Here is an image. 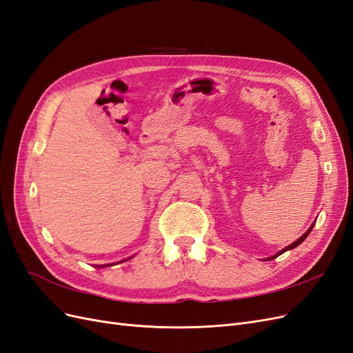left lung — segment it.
Returning a JSON list of instances; mask_svg holds the SVG:
<instances>
[{
    "instance_id": "obj_1",
    "label": "left lung",
    "mask_w": 353,
    "mask_h": 353,
    "mask_svg": "<svg viewBox=\"0 0 353 353\" xmlns=\"http://www.w3.org/2000/svg\"><path fill=\"white\" fill-rule=\"evenodd\" d=\"M315 222H316V221H314V222H312V225L307 228V231H306V232L303 234V236H302L301 239H297V240H296L294 243H292V244H288V245H287V248H284V249H283V250H280L279 253H275L274 256H270V258H266L265 261H272V259H275V258H276V256H280V254H283L284 252H287V250H292V249L297 248V245H299V244H301V243H302V241H303V240H305V239H306V237L309 236V232H311V231H312V228H314V225H315Z\"/></svg>"
}]
</instances>
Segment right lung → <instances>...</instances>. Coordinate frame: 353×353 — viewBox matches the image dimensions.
<instances>
[{
  "instance_id": "right-lung-1",
  "label": "right lung",
  "mask_w": 353,
  "mask_h": 353,
  "mask_svg": "<svg viewBox=\"0 0 353 353\" xmlns=\"http://www.w3.org/2000/svg\"><path fill=\"white\" fill-rule=\"evenodd\" d=\"M131 258H132V256H131ZM131 258H128V259H131ZM128 259H123L121 262H114V263H108V265H97V268H105V266H113V265H117V263H122V262H125Z\"/></svg>"
}]
</instances>
